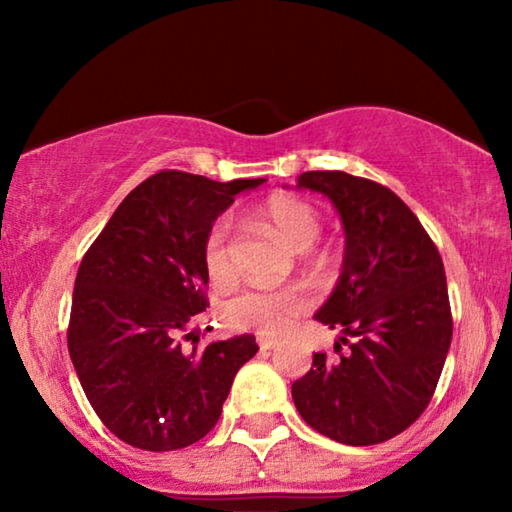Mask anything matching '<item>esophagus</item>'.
<instances>
[{"label":"esophagus","mask_w":512,"mask_h":512,"mask_svg":"<svg viewBox=\"0 0 512 512\" xmlns=\"http://www.w3.org/2000/svg\"><path fill=\"white\" fill-rule=\"evenodd\" d=\"M279 345V340H275V338H261L258 340V347L263 349V352H268V349H275Z\"/></svg>","instance_id":"1"}]
</instances>
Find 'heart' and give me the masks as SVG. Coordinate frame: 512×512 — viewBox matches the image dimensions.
Wrapping results in <instances>:
<instances>
[{
	"label": "heart",
	"mask_w": 512,
	"mask_h": 512,
	"mask_svg": "<svg viewBox=\"0 0 512 512\" xmlns=\"http://www.w3.org/2000/svg\"><path fill=\"white\" fill-rule=\"evenodd\" d=\"M261 219L291 249L305 251L319 237L321 219L317 209L296 195H272L261 209ZM230 223L216 219L202 244V263L212 282H228L233 277L230 258ZM310 296L303 289H242L221 305V319L230 331L279 335L289 331L300 314L310 310Z\"/></svg>",
	"instance_id": "obj_1"
}]
</instances>
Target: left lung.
<instances>
[{
	"mask_svg": "<svg viewBox=\"0 0 512 512\" xmlns=\"http://www.w3.org/2000/svg\"><path fill=\"white\" fill-rule=\"evenodd\" d=\"M345 228V258L314 319L342 328L348 354H314L293 382L300 417L342 445H377L422 415L443 373L452 312L443 258L410 207L387 186L347 172H303Z\"/></svg>",
	"mask_w": 512,
	"mask_h": 512,
	"instance_id": "obj_1",
	"label": "left lung"
}]
</instances>
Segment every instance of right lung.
Here are the masks:
<instances>
[{"instance_id":"1","label":"right lung","mask_w":512,"mask_h":512,"mask_svg":"<svg viewBox=\"0 0 512 512\" xmlns=\"http://www.w3.org/2000/svg\"><path fill=\"white\" fill-rule=\"evenodd\" d=\"M263 181L153 174L83 256L67 347L90 405L123 443L149 452L198 443L219 422L237 370L258 352L254 335L198 347L193 326L209 305L207 230L237 193Z\"/></svg>"}]
</instances>
